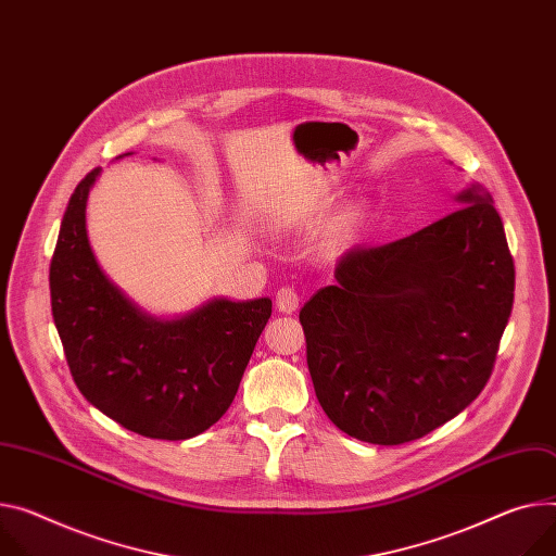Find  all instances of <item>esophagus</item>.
Masks as SVG:
<instances>
[{"label":"esophagus","instance_id":"1","mask_svg":"<svg viewBox=\"0 0 556 556\" xmlns=\"http://www.w3.org/2000/svg\"><path fill=\"white\" fill-rule=\"evenodd\" d=\"M298 301H301V295H298V293H295V289H293V287H289V285L280 287V289H278V293H276V307H278V312H282V314H291V312H295Z\"/></svg>","mask_w":556,"mask_h":556}]
</instances>
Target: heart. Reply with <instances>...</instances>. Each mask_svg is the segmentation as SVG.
<instances>
[{
	"instance_id": "obj_1",
	"label": "heart",
	"mask_w": 556,
	"mask_h": 556,
	"mask_svg": "<svg viewBox=\"0 0 556 556\" xmlns=\"http://www.w3.org/2000/svg\"><path fill=\"white\" fill-rule=\"evenodd\" d=\"M361 223H363L361 213H358V211H350L348 216L340 218L338 229H336V238H338V240H350V238L356 236V231L361 229Z\"/></svg>"
}]
</instances>
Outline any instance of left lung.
<instances>
[{"mask_svg": "<svg viewBox=\"0 0 556 556\" xmlns=\"http://www.w3.org/2000/svg\"><path fill=\"white\" fill-rule=\"evenodd\" d=\"M407 238L358 244L301 309L320 407L345 434L401 445L460 414L492 376L515 261L492 198L463 191Z\"/></svg>", "mask_w": 556, "mask_h": 556, "instance_id": "left-lung-1", "label": "left lung"}]
</instances>
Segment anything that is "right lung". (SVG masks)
I'll return each instance as SVG.
<instances>
[{"label": "right lung", "instance_id": "obj_1", "mask_svg": "<svg viewBox=\"0 0 556 556\" xmlns=\"http://www.w3.org/2000/svg\"><path fill=\"white\" fill-rule=\"evenodd\" d=\"M100 166L66 206L53 251L51 307L77 390L147 439L202 434L233 403L271 316L269 298H220L178 320L142 314L100 269L87 238V198Z\"/></svg>", "mask_w": 556, "mask_h": 556}]
</instances>
